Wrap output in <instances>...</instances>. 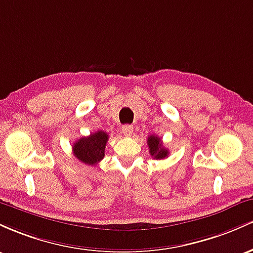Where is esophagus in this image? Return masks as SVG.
<instances>
[{
    "label": "esophagus",
    "instance_id": "34e87169",
    "mask_svg": "<svg viewBox=\"0 0 253 253\" xmlns=\"http://www.w3.org/2000/svg\"><path fill=\"white\" fill-rule=\"evenodd\" d=\"M132 130H134V127H132V126H129V124H126V126H122V132L126 136H131Z\"/></svg>",
    "mask_w": 253,
    "mask_h": 253
}]
</instances>
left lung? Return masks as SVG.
I'll list each match as a JSON object with an SVG mask.
<instances>
[{
  "mask_svg": "<svg viewBox=\"0 0 253 253\" xmlns=\"http://www.w3.org/2000/svg\"><path fill=\"white\" fill-rule=\"evenodd\" d=\"M147 144L149 147L150 155L154 159H157V160H163V159L169 157V150L163 146V141H161V138L159 136H148Z\"/></svg>",
  "mask_w": 253,
  "mask_h": 253,
  "instance_id": "1",
  "label": "left lung"
}]
</instances>
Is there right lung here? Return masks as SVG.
<instances>
[{
    "instance_id": "right-lung-1",
    "label": "right lung",
    "mask_w": 253,
    "mask_h": 253,
    "mask_svg": "<svg viewBox=\"0 0 253 253\" xmlns=\"http://www.w3.org/2000/svg\"><path fill=\"white\" fill-rule=\"evenodd\" d=\"M107 140L109 135L103 130L90 134L87 137H81L73 146L74 157L82 164L94 166L104 159Z\"/></svg>"
}]
</instances>
